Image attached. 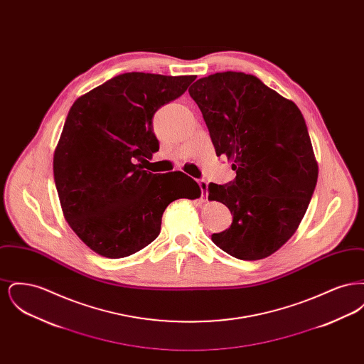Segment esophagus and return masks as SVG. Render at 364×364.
<instances>
[{
  "instance_id": "1",
  "label": "esophagus",
  "mask_w": 364,
  "mask_h": 364,
  "mask_svg": "<svg viewBox=\"0 0 364 364\" xmlns=\"http://www.w3.org/2000/svg\"><path fill=\"white\" fill-rule=\"evenodd\" d=\"M198 184H199V187H200V190H202V200L205 202V198H208V183L206 180H199ZM205 193H207L206 196L204 195Z\"/></svg>"
}]
</instances>
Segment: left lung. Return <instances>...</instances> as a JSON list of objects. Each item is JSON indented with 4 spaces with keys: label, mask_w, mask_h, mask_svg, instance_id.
<instances>
[{
    "label": "left lung",
    "mask_w": 364,
    "mask_h": 364,
    "mask_svg": "<svg viewBox=\"0 0 364 364\" xmlns=\"http://www.w3.org/2000/svg\"><path fill=\"white\" fill-rule=\"evenodd\" d=\"M188 91L217 156L233 161L236 171L226 186L208 184V199L233 215L232 225L211 240L237 259H263L292 237L316 186L318 164L303 114L242 72L210 75Z\"/></svg>",
    "instance_id": "8db88e82"
}]
</instances>
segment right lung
Instances as JSON below:
<instances>
[{"label":"right lung","mask_w":364,"mask_h":364,"mask_svg":"<svg viewBox=\"0 0 364 364\" xmlns=\"http://www.w3.org/2000/svg\"><path fill=\"white\" fill-rule=\"evenodd\" d=\"M195 79L128 72L72 105L53 172L67 223L94 252L110 259L138 252L156 240L169 203L200 196L187 174H154L141 165L159 149L154 113Z\"/></svg>","instance_id":"1"}]
</instances>
